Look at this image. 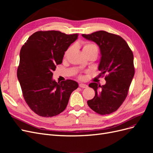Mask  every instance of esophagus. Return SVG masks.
Segmentation results:
<instances>
[{
	"label": "esophagus",
	"instance_id": "1",
	"mask_svg": "<svg viewBox=\"0 0 153 153\" xmlns=\"http://www.w3.org/2000/svg\"><path fill=\"white\" fill-rule=\"evenodd\" d=\"M79 87H81V88H87V85L86 84H80Z\"/></svg>",
	"mask_w": 153,
	"mask_h": 153
}]
</instances>
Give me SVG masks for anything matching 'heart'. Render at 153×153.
Returning a JSON list of instances; mask_svg holds the SVG:
<instances>
[{"label": "heart", "instance_id": "b5f03b06", "mask_svg": "<svg viewBox=\"0 0 153 153\" xmlns=\"http://www.w3.org/2000/svg\"><path fill=\"white\" fill-rule=\"evenodd\" d=\"M71 49V47H69L65 52V55H68V53L70 52V50ZM83 51L84 52H86V51H95L96 52H97L98 53V48L97 47V45L94 44V43H92L90 42H86L84 44V47H83Z\"/></svg>", "mask_w": 153, "mask_h": 153}]
</instances>
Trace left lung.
I'll use <instances>...</instances> for the list:
<instances>
[{
    "label": "left lung",
    "instance_id": "left-lung-1",
    "mask_svg": "<svg viewBox=\"0 0 153 153\" xmlns=\"http://www.w3.org/2000/svg\"><path fill=\"white\" fill-rule=\"evenodd\" d=\"M99 46L101 57L98 67L100 76H104L103 85L91 83L95 91L94 98L87 101L89 107L100 115L116 111L127 97L129 86L135 75L133 54L122 37L104 30L91 34H82Z\"/></svg>",
    "mask_w": 153,
    "mask_h": 153
}]
</instances>
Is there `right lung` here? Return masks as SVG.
Segmentation results:
<instances>
[{"label":"right lung","instance_id":"add662e5","mask_svg":"<svg viewBox=\"0 0 153 153\" xmlns=\"http://www.w3.org/2000/svg\"><path fill=\"white\" fill-rule=\"evenodd\" d=\"M78 36L40 30L22 46L17 77L25 102L39 116L50 117L63 112L72 92L78 87L71 80L61 83L52 80V71L62 63L64 52Z\"/></svg>","mask_w":153,"mask_h":153}]
</instances>
